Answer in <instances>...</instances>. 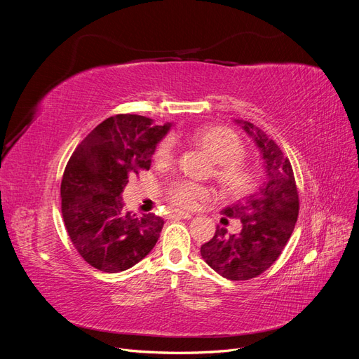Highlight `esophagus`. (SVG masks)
<instances>
[{
    "mask_svg": "<svg viewBox=\"0 0 359 359\" xmlns=\"http://www.w3.org/2000/svg\"><path fill=\"white\" fill-rule=\"evenodd\" d=\"M170 215L175 217V219H184V220L191 219V214L190 212H182V211H172Z\"/></svg>",
    "mask_w": 359,
    "mask_h": 359,
    "instance_id": "34e87169",
    "label": "esophagus"
}]
</instances>
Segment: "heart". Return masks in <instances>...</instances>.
Listing matches in <instances>:
<instances>
[{
    "mask_svg": "<svg viewBox=\"0 0 359 359\" xmlns=\"http://www.w3.org/2000/svg\"><path fill=\"white\" fill-rule=\"evenodd\" d=\"M191 140L217 163L215 180L220 186L232 194L245 193L253 187L256 170L241 160L244 145L235 132L226 127H203L193 133ZM173 142L170 139L163 140L156 151L158 161H168L172 157ZM172 203L178 208H190L198 199L208 196V189L196 182L181 181L169 190Z\"/></svg>",
    "mask_w": 359,
    "mask_h": 359,
    "instance_id": "1",
    "label": "heart"
}]
</instances>
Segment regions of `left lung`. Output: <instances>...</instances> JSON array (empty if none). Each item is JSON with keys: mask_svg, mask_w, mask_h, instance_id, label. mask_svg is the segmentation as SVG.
Segmentation results:
<instances>
[{"mask_svg": "<svg viewBox=\"0 0 359 359\" xmlns=\"http://www.w3.org/2000/svg\"><path fill=\"white\" fill-rule=\"evenodd\" d=\"M262 157L265 175L260 186L222 211L241 222V231L229 233L217 227L201 255L215 273L229 280H250L273 265L293 232L299 210L298 191L289 158L255 124L235 119Z\"/></svg>", "mask_w": 359, "mask_h": 359, "instance_id": "left-lung-1", "label": "left lung"}]
</instances>
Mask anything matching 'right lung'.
<instances>
[{
    "label": "right lung",
    "mask_w": 359,
    "mask_h": 359,
    "mask_svg": "<svg viewBox=\"0 0 359 359\" xmlns=\"http://www.w3.org/2000/svg\"><path fill=\"white\" fill-rule=\"evenodd\" d=\"M172 123L140 115L104 119L74 149L61 182V212L72 243L91 266L119 273L154 248L161 217L124 210L128 180L148 170Z\"/></svg>",
    "instance_id": "add662e5"
}]
</instances>
